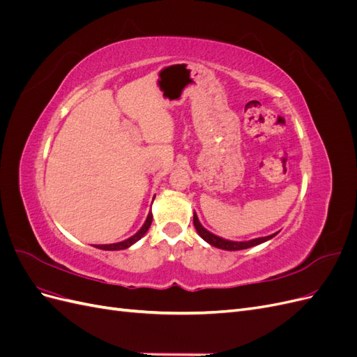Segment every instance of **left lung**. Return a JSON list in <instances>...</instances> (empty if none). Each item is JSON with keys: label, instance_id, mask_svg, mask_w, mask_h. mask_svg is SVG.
Returning a JSON list of instances; mask_svg holds the SVG:
<instances>
[{"label": "left lung", "instance_id": "left-lung-1", "mask_svg": "<svg viewBox=\"0 0 357 357\" xmlns=\"http://www.w3.org/2000/svg\"><path fill=\"white\" fill-rule=\"evenodd\" d=\"M193 225H195V229L198 232V235L201 236V238L204 241H207L210 245L213 247H218V248H222V250H228V252H235V250H244V248H250V247H255L257 244H262L268 240H271L273 236H275L278 232L273 234V235H268V236H261V238H255V240H250V241H229V240H225L222 238V236H218L211 234L210 231H207L204 228V226L201 225L197 213H193Z\"/></svg>", "mask_w": 357, "mask_h": 357}]
</instances>
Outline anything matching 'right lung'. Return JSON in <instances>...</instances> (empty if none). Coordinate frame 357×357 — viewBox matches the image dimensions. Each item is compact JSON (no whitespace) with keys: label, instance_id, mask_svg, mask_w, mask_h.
I'll use <instances>...</instances> for the list:
<instances>
[{"label":"right lung","instance_id":"obj_1","mask_svg":"<svg viewBox=\"0 0 357 357\" xmlns=\"http://www.w3.org/2000/svg\"><path fill=\"white\" fill-rule=\"evenodd\" d=\"M153 220V214L152 211H149L147 214V219L144 222V225L139 228L138 232H135L132 236H129V238L121 241V243H114V244H100V245H95L96 248H101V250H125V248H129L132 244H135L138 240H142L144 234L149 231L150 225H152Z\"/></svg>","mask_w":357,"mask_h":357}]
</instances>
